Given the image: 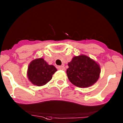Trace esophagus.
Wrapping results in <instances>:
<instances>
[{
  "label": "esophagus",
  "mask_w": 123,
  "mask_h": 123,
  "mask_svg": "<svg viewBox=\"0 0 123 123\" xmlns=\"http://www.w3.org/2000/svg\"><path fill=\"white\" fill-rule=\"evenodd\" d=\"M58 69H59V70H65V68L64 67V66L62 65V66H59V67H58Z\"/></svg>",
  "instance_id": "1"
}]
</instances>
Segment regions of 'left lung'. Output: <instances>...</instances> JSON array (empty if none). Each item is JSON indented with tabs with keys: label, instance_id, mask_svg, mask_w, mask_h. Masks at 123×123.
I'll use <instances>...</instances> for the list:
<instances>
[{
	"label": "left lung",
	"instance_id": "obj_1",
	"mask_svg": "<svg viewBox=\"0 0 123 123\" xmlns=\"http://www.w3.org/2000/svg\"><path fill=\"white\" fill-rule=\"evenodd\" d=\"M68 65V78L72 84L78 87H89L98 80L100 67L95 61L86 55L74 56Z\"/></svg>",
	"mask_w": 123,
	"mask_h": 123
}]
</instances>
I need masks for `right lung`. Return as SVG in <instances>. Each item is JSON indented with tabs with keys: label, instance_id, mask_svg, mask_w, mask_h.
Here are the masks:
<instances>
[{
	"label": "right lung",
	"instance_id": "1",
	"mask_svg": "<svg viewBox=\"0 0 123 123\" xmlns=\"http://www.w3.org/2000/svg\"><path fill=\"white\" fill-rule=\"evenodd\" d=\"M57 71L52 65H49L43 58H38L31 62L28 67L27 75L33 85L42 86L52 78V75Z\"/></svg>",
	"mask_w": 123,
	"mask_h": 123
}]
</instances>
